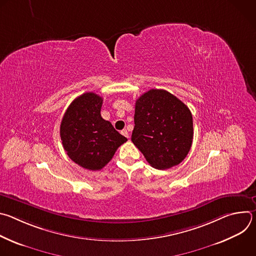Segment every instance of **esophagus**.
Returning <instances> with one entry per match:
<instances>
[{
    "mask_svg": "<svg viewBox=\"0 0 256 256\" xmlns=\"http://www.w3.org/2000/svg\"><path fill=\"white\" fill-rule=\"evenodd\" d=\"M122 134L124 136H126V138H130V136H128V132L126 130H122Z\"/></svg>",
    "mask_w": 256,
    "mask_h": 256,
    "instance_id": "esophagus-1",
    "label": "esophagus"
}]
</instances>
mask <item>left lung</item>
Wrapping results in <instances>:
<instances>
[{
	"mask_svg": "<svg viewBox=\"0 0 256 256\" xmlns=\"http://www.w3.org/2000/svg\"><path fill=\"white\" fill-rule=\"evenodd\" d=\"M132 142L156 169L178 165L188 156L194 138L190 108L162 89H151L136 101Z\"/></svg>",
	"mask_w": 256,
	"mask_h": 256,
	"instance_id": "left-lung-1",
	"label": "left lung"
}]
</instances>
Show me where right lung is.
I'll list each match as a JSON object with an SVG mask.
<instances>
[{
	"label": "right lung",
	"mask_w": 256,
	"mask_h": 256,
	"mask_svg": "<svg viewBox=\"0 0 256 256\" xmlns=\"http://www.w3.org/2000/svg\"><path fill=\"white\" fill-rule=\"evenodd\" d=\"M102 102L99 95L84 93L70 104L60 122V140L68 156L92 171L101 170L128 140L101 118Z\"/></svg>",
	"instance_id": "add662e5"
}]
</instances>
